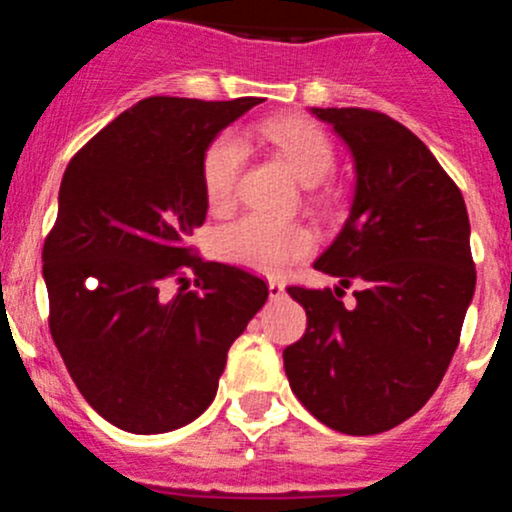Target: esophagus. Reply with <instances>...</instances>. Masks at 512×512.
<instances>
[{"label":"esophagus","instance_id":"1","mask_svg":"<svg viewBox=\"0 0 512 512\" xmlns=\"http://www.w3.org/2000/svg\"><path fill=\"white\" fill-rule=\"evenodd\" d=\"M268 295H271V300H281L286 295V286L273 278V281H268Z\"/></svg>","mask_w":512,"mask_h":512}]
</instances>
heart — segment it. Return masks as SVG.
<instances>
[{
	"instance_id": "heart-1",
	"label": "heart",
	"mask_w": 512,
	"mask_h": 512,
	"mask_svg": "<svg viewBox=\"0 0 512 512\" xmlns=\"http://www.w3.org/2000/svg\"><path fill=\"white\" fill-rule=\"evenodd\" d=\"M295 177L305 184L320 182L335 165V147L328 133L305 118H271L256 128ZM246 162V145L236 135L224 133L207 145L202 157V187L212 212L224 214L234 207L236 184ZM315 239L308 226L295 221H276L249 214V217L224 226L217 234L214 249L224 261L254 268L263 273H278L313 249Z\"/></svg>"
}]
</instances>
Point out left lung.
<instances>
[{
    "label": "left lung",
    "mask_w": 512,
    "mask_h": 512,
    "mask_svg": "<svg viewBox=\"0 0 512 512\" xmlns=\"http://www.w3.org/2000/svg\"><path fill=\"white\" fill-rule=\"evenodd\" d=\"M333 125L355 165L350 214L313 266L358 283L291 286L308 315L283 350L295 397L330 429L370 436L419 412L444 379L476 291L461 192L412 130L365 108H310Z\"/></svg>",
    "instance_id": "left-lung-1"
}]
</instances>
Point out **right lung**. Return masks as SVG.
<instances>
[{"label":"right lung","mask_w":512,"mask_h":512,"mask_svg":"<svg viewBox=\"0 0 512 512\" xmlns=\"http://www.w3.org/2000/svg\"><path fill=\"white\" fill-rule=\"evenodd\" d=\"M258 98H145L63 172L44 244L49 328L96 412L130 434H165L217 397L231 342L268 286L187 246L207 219L202 157ZM199 292H187L186 273ZM183 288L175 296L166 283Z\"/></svg>","instance_id":"right-lung-1"}]
</instances>
